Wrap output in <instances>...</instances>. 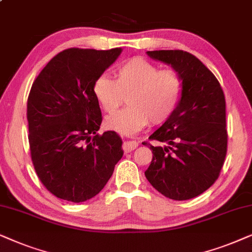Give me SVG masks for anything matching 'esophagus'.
I'll return each instance as SVG.
<instances>
[{"label":"esophagus","instance_id":"esophagus-1","mask_svg":"<svg viewBox=\"0 0 252 252\" xmlns=\"http://www.w3.org/2000/svg\"><path fill=\"white\" fill-rule=\"evenodd\" d=\"M138 146V143L137 142H133V140H128V142H124L123 144V150L124 152H131L136 149V147Z\"/></svg>","mask_w":252,"mask_h":252}]
</instances>
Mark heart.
<instances>
[{
  "label": "heart",
  "instance_id": "1",
  "mask_svg": "<svg viewBox=\"0 0 252 252\" xmlns=\"http://www.w3.org/2000/svg\"><path fill=\"white\" fill-rule=\"evenodd\" d=\"M115 79L101 75L93 83V94L106 113H113L128 94V107L106 119L107 128L122 135H133L149 123L170 119L182 96L181 76L174 70H160L142 58L121 63Z\"/></svg>",
  "mask_w": 252,
  "mask_h": 252
}]
</instances>
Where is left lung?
<instances>
[{"instance_id": "obj_1", "label": "left lung", "mask_w": 252, "mask_h": 252, "mask_svg": "<svg viewBox=\"0 0 252 252\" xmlns=\"http://www.w3.org/2000/svg\"><path fill=\"white\" fill-rule=\"evenodd\" d=\"M146 54L172 66L182 78L183 90L175 113L150 136L167 145H150L153 158L145 176L167 198H194L216 182L226 158L223 91L216 76L192 54L183 50Z\"/></svg>"}]
</instances>
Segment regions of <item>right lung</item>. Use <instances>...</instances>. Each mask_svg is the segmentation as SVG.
Wrapping results in <instances>:
<instances>
[{
  "label": "right lung",
  "instance_id": "add662e5",
  "mask_svg": "<svg viewBox=\"0 0 252 252\" xmlns=\"http://www.w3.org/2000/svg\"><path fill=\"white\" fill-rule=\"evenodd\" d=\"M122 53L70 48L54 56L33 83L28 99L29 142L40 181L58 198H93L123 156L115 131L99 135L101 110L93 83Z\"/></svg>",
  "mask_w": 252,
  "mask_h": 252
}]
</instances>
